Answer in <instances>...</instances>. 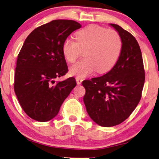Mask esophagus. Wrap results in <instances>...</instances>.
Wrapping results in <instances>:
<instances>
[{"label":"esophagus","instance_id":"obj_1","mask_svg":"<svg viewBox=\"0 0 159 159\" xmlns=\"http://www.w3.org/2000/svg\"><path fill=\"white\" fill-rule=\"evenodd\" d=\"M82 81H83V80H82V79H81V78H80V77H76V82H77V84L78 85L81 84Z\"/></svg>","mask_w":159,"mask_h":159}]
</instances>
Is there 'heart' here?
<instances>
[{
  "label": "heart",
  "mask_w": 159,
  "mask_h": 159,
  "mask_svg": "<svg viewBox=\"0 0 159 159\" xmlns=\"http://www.w3.org/2000/svg\"><path fill=\"white\" fill-rule=\"evenodd\" d=\"M75 39L67 38L62 46V54L67 62H74L84 52V58L70 68L72 76L84 78L95 70L98 73L109 71L118 61L122 50V40L114 30L91 25L78 31Z\"/></svg>",
  "instance_id": "heart-1"
}]
</instances>
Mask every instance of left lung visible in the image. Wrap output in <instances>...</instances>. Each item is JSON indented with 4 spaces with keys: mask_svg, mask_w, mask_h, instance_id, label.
I'll list each match as a JSON object with an SVG mask.
<instances>
[{
    "mask_svg": "<svg viewBox=\"0 0 159 159\" xmlns=\"http://www.w3.org/2000/svg\"><path fill=\"white\" fill-rule=\"evenodd\" d=\"M122 40L118 61L103 76L84 80V100L90 118L102 127L120 124L138 105L145 80L142 52L133 36L118 25L111 24Z\"/></svg>",
    "mask_w": 159,
    "mask_h": 159,
    "instance_id": "obj_1",
    "label": "left lung"
}]
</instances>
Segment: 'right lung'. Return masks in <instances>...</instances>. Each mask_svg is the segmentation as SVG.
<instances>
[{
  "mask_svg": "<svg viewBox=\"0 0 159 159\" xmlns=\"http://www.w3.org/2000/svg\"><path fill=\"white\" fill-rule=\"evenodd\" d=\"M81 27L74 20H53L25 39L17 60L14 90L21 107L33 120L46 122L56 117L76 86L74 77L56 83L55 79L68 71L62 43Z\"/></svg>",
  "mask_w": 159,
  "mask_h": 159,
  "instance_id": "add662e5",
  "label": "right lung"
}]
</instances>
